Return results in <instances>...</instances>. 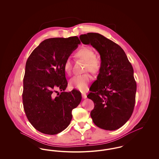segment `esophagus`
<instances>
[{
  "instance_id": "34e87169",
  "label": "esophagus",
  "mask_w": 159,
  "mask_h": 159,
  "mask_svg": "<svg viewBox=\"0 0 159 159\" xmlns=\"http://www.w3.org/2000/svg\"><path fill=\"white\" fill-rule=\"evenodd\" d=\"M82 97H83V98L85 99L87 98V95H86V93H82Z\"/></svg>"
}]
</instances>
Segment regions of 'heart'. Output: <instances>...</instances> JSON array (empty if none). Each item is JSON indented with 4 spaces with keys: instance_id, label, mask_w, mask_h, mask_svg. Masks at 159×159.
Returning a JSON list of instances; mask_svg holds the SVG:
<instances>
[{
    "instance_id": "obj_1",
    "label": "heart",
    "mask_w": 159,
    "mask_h": 159,
    "mask_svg": "<svg viewBox=\"0 0 159 159\" xmlns=\"http://www.w3.org/2000/svg\"><path fill=\"white\" fill-rule=\"evenodd\" d=\"M77 58L86 61L85 71H89L92 73H97L101 67V62L98 57L95 56L93 50L89 47H83L78 50L75 53ZM63 68L65 72L70 75L72 71L73 64L70 58H67L64 62ZM92 77L89 74H84L73 76L70 79L69 84L72 88H75L80 92H85L88 90V84L91 82Z\"/></svg>"
}]
</instances>
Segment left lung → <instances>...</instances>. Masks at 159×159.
<instances>
[{
    "label": "left lung",
    "instance_id": "1",
    "mask_svg": "<svg viewBox=\"0 0 159 159\" xmlns=\"http://www.w3.org/2000/svg\"><path fill=\"white\" fill-rule=\"evenodd\" d=\"M79 38L83 44H91L97 49L101 60L97 79L87 96L95 105L91 118L99 128H120L134 109L136 83L133 67L121 47L104 36L88 33Z\"/></svg>",
    "mask_w": 159,
    "mask_h": 159
}]
</instances>
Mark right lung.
<instances>
[{"label": "right lung", "instance_id": "add662e5", "mask_svg": "<svg viewBox=\"0 0 159 159\" xmlns=\"http://www.w3.org/2000/svg\"><path fill=\"white\" fill-rule=\"evenodd\" d=\"M80 43L77 36L46 39L26 62L24 109L32 126L43 134L55 135L67 128L72 119L73 109L82 100L79 91H64L68 83L63 68L64 61ZM57 90L61 92L55 97Z\"/></svg>", "mask_w": 159, "mask_h": 159}]
</instances>
